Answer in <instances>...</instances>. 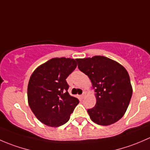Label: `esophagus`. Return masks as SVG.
Segmentation results:
<instances>
[{
	"mask_svg": "<svg viewBox=\"0 0 150 150\" xmlns=\"http://www.w3.org/2000/svg\"><path fill=\"white\" fill-rule=\"evenodd\" d=\"M86 92H83V94L81 95V99H84V97H85V96H86Z\"/></svg>",
	"mask_w": 150,
	"mask_h": 150,
	"instance_id": "34e87169",
	"label": "esophagus"
}]
</instances>
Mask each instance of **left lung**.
Returning <instances> with one entry per match:
<instances>
[{
    "label": "left lung",
    "mask_w": 150,
    "mask_h": 150,
    "mask_svg": "<svg viewBox=\"0 0 150 150\" xmlns=\"http://www.w3.org/2000/svg\"><path fill=\"white\" fill-rule=\"evenodd\" d=\"M76 60L79 69L88 75L96 92V105L87 110L91 120L101 125L118 121L126 112L133 93L125 68L103 56Z\"/></svg>",
    "instance_id": "8db88e82"
}]
</instances>
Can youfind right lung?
Returning a JSON list of instances; mask_svg holds the SVG:
<instances>
[{
	"label": "right lung",
	"mask_w": 150,
	"mask_h": 150,
	"mask_svg": "<svg viewBox=\"0 0 150 150\" xmlns=\"http://www.w3.org/2000/svg\"><path fill=\"white\" fill-rule=\"evenodd\" d=\"M74 59L53 58L38 67L31 75L28 86L30 109L42 123L59 127L69 120L79 103L70 96L66 78L77 67Z\"/></svg>",
	"instance_id": "right-lung-1"
}]
</instances>
